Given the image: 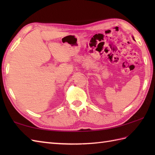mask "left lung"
Here are the masks:
<instances>
[{
	"mask_svg": "<svg viewBox=\"0 0 155 155\" xmlns=\"http://www.w3.org/2000/svg\"><path fill=\"white\" fill-rule=\"evenodd\" d=\"M133 40H134V37H133Z\"/></svg>",
	"mask_w": 155,
	"mask_h": 155,
	"instance_id": "8db88e82",
	"label": "left lung"
}]
</instances>
